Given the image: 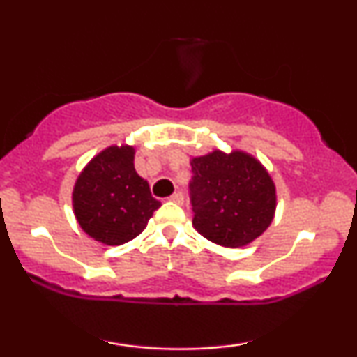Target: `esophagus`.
<instances>
[{"label":"esophagus","mask_w":357,"mask_h":357,"mask_svg":"<svg viewBox=\"0 0 357 357\" xmlns=\"http://www.w3.org/2000/svg\"><path fill=\"white\" fill-rule=\"evenodd\" d=\"M169 202H173V203H176V204H183V203H184V195H183L181 191H176L174 195H171Z\"/></svg>","instance_id":"1"}]
</instances>
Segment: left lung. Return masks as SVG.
Wrapping results in <instances>:
<instances>
[{"mask_svg":"<svg viewBox=\"0 0 357 357\" xmlns=\"http://www.w3.org/2000/svg\"><path fill=\"white\" fill-rule=\"evenodd\" d=\"M192 227L199 235L227 248L257 240L272 223L277 191L272 176L243 151L215 149L191 159Z\"/></svg>","mask_w":357,"mask_h":357,"instance_id":"8db88e82","label":"left lung"}]
</instances>
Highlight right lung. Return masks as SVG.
Returning <instances> with one entry per match:
<instances>
[{
	"mask_svg": "<svg viewBox=\"0 0 357 357\" xmlns=\"http://www.w3.org/2000/svg\"><path fill=\"white\" fill-rule=\"evenodd\" d=\"M132 146H109L90 159L77 178L72 204L80 228L104 245L127 243L161 206L149 183L136 173Z\"/></svg>",
	"mask_w": 357,
	"mask_h": 357,
	"instance_id": "right-lung-1",
	"label": "right lung"
}]
</instances>
